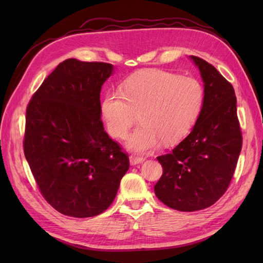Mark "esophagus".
I'll use <instances>...</instances> for the list:
<instances>
[{"instance_id": "esophagus-1", "label": "esophagus", "mask_w": 263, "mask_h": 263, "mask_svg": "<svg viewBox=\"0 0 263 263\" xmlns=\"http://www.w3.org/2000/svg\"><path fill=\"white\" fill-rule=\"evenodd\" d=\"M145 161V158L144 157H139V156H136V155H132L129 156V162L132 165H136V164H139L141 162Z\"/></svg>"}]
</instances>
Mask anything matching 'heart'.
<instances>
[{"label":"heart","mask_w":263,"mask_h":263,"mask_svg":"<svg viewBox=\"0 0 263 263\" xmlns=\"http://www.w3.org/2000/svg\"><path fill=\"white\" fill-rule=\"evenodd\" d=\"M119 90L104 94L101 116L109 135L123 139L138 114L140 126L126 141L133 153L153 150L162 140L173 144L184 138L200 116L205 98L196 79L162 70L134 73Z\"/></svg>","instance_id":"b5f03b06"}]
</instances>
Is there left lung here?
Instances as JSON below:
<instances>
[{"label":"left lung","instance_id":"8db88e82","mask_svg":"<svg viewBox=\"0 0 263 263\" xmlns=\"http://www.w3.org/2000/svg\"><path fill=\"white\" fill-rule=\"evenodd\" d=\"M200 70L204 104L189 136L170 154L157 157L163 173L155 193L169 208L194 212L210 208L226 192L239 158L242 136L233 85L216 68L190 55Z\"/></svg>","mask_w":263,"mask_h":263}]
</instances>
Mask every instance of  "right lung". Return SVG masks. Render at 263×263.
Instances as JSON below:
<instances>
[{
  "mask_svg": "<svg viewBox=\"0 0 263 263\" xmlns=\"http://www.w3.org/2000/svg\"><path fill=\"white\" fill-rule=\"evenodd\" d=\"M114 67L67 59L33 95L26 109L24 154L45 200L78 218L109 208L128 156L101 121L102 85Z\"/></svg>",
  "mask_w": 263,
  "mask_h": 263,
  "instance_id": "obj_1",
  "label": "right lung"
}]
</instances>
